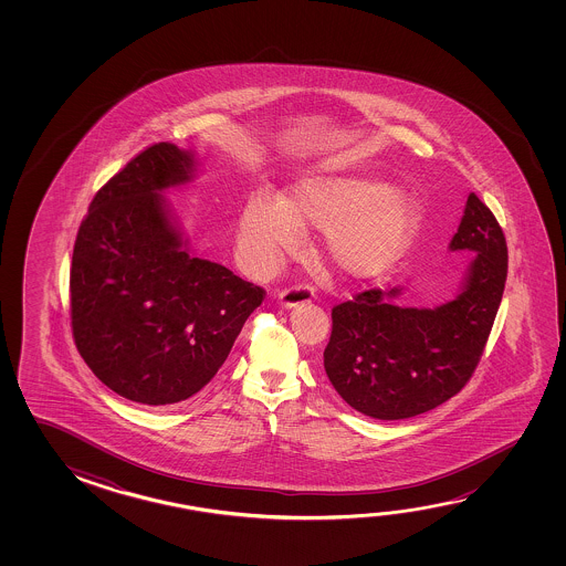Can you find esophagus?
<instances>
[{
	"label": "esophagus",
	"mask_w": 566,
	"mask_h": 566,
	"mask_svg": "<svg viewBox=\"0 0 566 566\" xmlns=\"http://www.w3.org/2000/svg\"><path fill=\"white\" fill-rule=\"evenodd\" d=\"M280 306L282 307H296L302 304H310L312 302V290L310 287L292 286L284 287L279 294Z\"/></svg>",
	"instance_id": "1"
}]
</instances>
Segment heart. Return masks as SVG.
Returning <instances> with one entry per match:
<instances>
[{
  "instance_id": "heart-1",
  "label": "heart",
  "mask_w": 566,
  "mask_h": 566,
  "mask_svg": "<svg viewBox=\"0 0 566 566\" xmlns=\"http://www.w3.org/2000/svg\"><path fill=\"white\" fill-rule=\"evenodd\" d=\"M420 223L412 195L375 177L329 174L300 179L282 201L254 193L242 207L237 244L254 270H270L296 251L297 231L322 229L317 254L347 280L385 274Z\"/></svg>"
}]
</instances>
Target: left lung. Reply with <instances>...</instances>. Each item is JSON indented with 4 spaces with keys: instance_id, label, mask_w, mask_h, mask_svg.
Wrapping results in <instances>:
<instances>
[{
    "instance_id": "left-lung-1",
    "label": "left lung",
    "mask_w": 566,
    "mask_h": 566,
    "mask_svg": "<svg viewBox=\"0 0 566 566\" xmlns=\"http://www.w3.org/2000/svg\"><path fill=\"white\" fill-rule=\"evenodd\" d=\"M452 251H472L462 290L438 307L395 306L400 287H371L332 310L324 367L334 389L367 417H417L472 379L507 280V242L495 214L470 193Z\"/></svg>"
}]
</instances>
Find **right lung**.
<instances>
[{"label":"right lung","instance_id":"1","mask_svg":"<svg viewBox=\"0 0 566 566\" xmlns=\"http://www.w3.org/2000/svg\"><path fill=\"white\" fill-rule=\"evenodd\" d=\"M191 177V151L151 144L98 189L76 232V349L108 389L139 405H176L203 389L266 296L187 251L159 191Z\"/></svg>","mask_w":566,"mask_h":566}]
</instances>
